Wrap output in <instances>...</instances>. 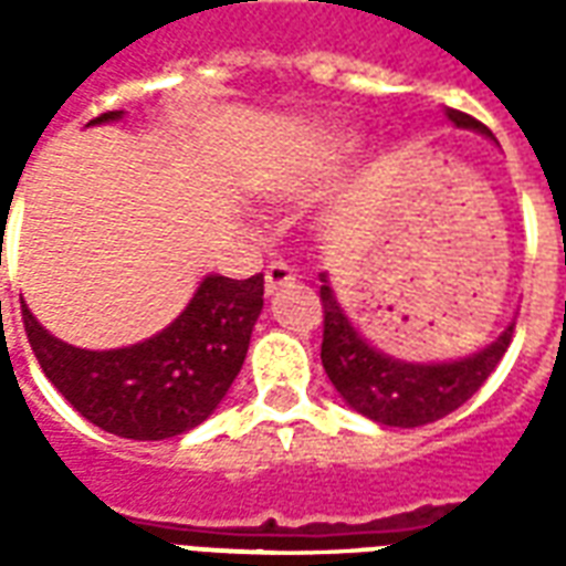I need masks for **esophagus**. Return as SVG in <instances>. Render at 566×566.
<instances>
[{"instance_id": "esophagus-1", "label": "esophagus", "mask_w": 566, "mask_h": 566, "mask_svg": "<svg viewBox=\"0 0 566 566\" xmlns=\"http://www.w3.org/2000/svg\"><path fill=\"white\" fill-rule=\"evenodd\" d=\"M296 282V272L287 266V263H272L266 266V296H272L279 287L284 284H294Z\"/></svg>"}]
</instances>
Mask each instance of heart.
Listing matches in <instances>:
<instances>
[{
    "mask_svg": "<svg viewBox=\"0 0 566 566\" xmlns=\"http://www.w3.org/2000/svg\"><path fill=\"white\" fill-rule=\"evenodd\" d=\"M355 145H357V136H352V133L336 136V139L324 148V160H339V157H345L348 150H355Z\"/></svg>",
    "mask_w": 566,
    "mask_h": 566,
    "instance_id": "1",
    "label": "heart"
}]
</instances>
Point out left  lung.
<instances>
[{"mask_svg": "<svg viewBox=\"0 0 566 566\" xmlns=\"http://www.w3.org/2000/svg\"><path fill=\"white\" fill-rule=\"evenodd\" d=\"M446 117L454 127L491 136L485 124H479L475 117L463 115L458 108H446ZM321 306H324L321 364L327 379L355 412L388 427L430 424L467 403L497 369L515 331V321H510L497 339L479 348L475 355L416 364V360L385 355L376 345L367 343V336L357 331L339 306L327 272H321Z\"/></svg>", "mask_w": 566, "mask_h": 566, "instance_id": "left-lung-1", "label": "left lung"}]
</instances>
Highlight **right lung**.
Returning <instances> with one entry per match:
<instances>
[{"instance_id":"add662e5","label":"right lung","mask_w":566,"mask_h":566,"mask_svg":"<svg viewBox=\"0 0 566 566\" xmlns=\"http://www.w3.org/2000/svg\"><path fill=\"white\" fill-rule=\"evenodd\" d=\"M105 112L91 124H112ZM263 308V275H206L185 312L150 339L91 352L56 339L23 303V327L44 376L91 424L124 439L187 433L218 409L245 364Z\"/></svg>"}]
</instances>
